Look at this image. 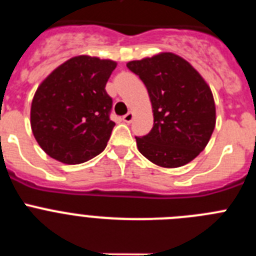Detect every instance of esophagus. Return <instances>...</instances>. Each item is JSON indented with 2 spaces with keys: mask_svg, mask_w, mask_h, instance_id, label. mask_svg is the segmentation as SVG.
<instances>
[{
  "mask_svg": "<svg viewBox=\"0 0 256 256\" xmlns=\"http://www.w3.org/2000/svg\"><path fill=\"white\" fill-rule=\"evenodd\" d=\"M123 120L126 122V123H130V122L133 120V112H126V115L123 116Z\"/></svg>",
  "mask_w": 256,
  "mask_h": 256,
  "instance_id": "obj_1",
  "label": "esophagus"
}]
</instances>
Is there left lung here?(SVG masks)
I'll use <instances>...</instances> for the list:
<instances>
[{
    "label": "left lung",
    "mask_w": 256,
    "mask_h": 256,
    "mask_svg": "<svg viewBox=\"0 0 256 256\" xmlns=\"http://www.w3.org/2000/svg\"><path fill=\"white\" fill-rule=\"evenodd\" d=\"M126 68L146 86L152 105V130L136 137L140 152L162 168L195 159L216 126V104L204 78L172 52L130 61Z\"/></svg>",
    "instance_id": "left-lung-1"
}]
</instances>
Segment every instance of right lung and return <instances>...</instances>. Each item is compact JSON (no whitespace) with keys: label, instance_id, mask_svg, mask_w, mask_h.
Instances as JSON below:
<instances>
[{"label":"right lung","instance_id":"obj_1","mask_svg":"<svg viewBox=\"0 0 256 256\" xmlns=\"http://www.w3.org/2000/svg\"><path fill=\"white\" fill-rule=\"evenodd\" d=\"M116 62L76 56L56 68L36 91L30 126L42 150L64 164H80L105 150L115 123L105 90Z\"/></svg>","mask_w":256,"mask_h":256}]
</instances>
